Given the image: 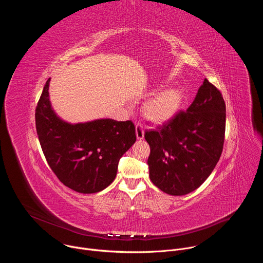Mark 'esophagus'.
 Segmentation results:
<instances>
[{
    "instance_id": "esophagus-1",
    "label": "esophagus",
    "mask_w": 263,
    "mask_h": 263,
    "mask_svg": "<svg viewBox=\"0 0 263 263\" xmlns=\"http://www.w3.org/2000/svg\"><path fill=\"white\" fill-rule=\"evenodd\" d=\"M135 130H136V137H137V139H142L144 137V131H143L142 125L137 123L136 126H135Z\"/></svg>"
}]
</instances>
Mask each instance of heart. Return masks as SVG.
I'll use <instances>...</instances> for the list:
<instances>
[{
  "label": "heart",
  "instance_id": "obj_1",
  "mask_svg": "<svg viewBox=\"0 0 263 263\" xmlns=\"http://www.w3.org/2000/svg\"><path fill=\"white\" fill-rule=\"evenodd\" d=\"M182 92L178 88H170L156 93L144 107V116L155 124H162L173 119L182 103Z\"/></svg>",
  "mask_w": 263,
  "mask_h": 263
}]
</instances>
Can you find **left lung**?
<instances>
[{
	"mask_svg": "<svg viewBox=\"0 0 263 263\" xmlns=\"http://www.w3.org/2000/svg\"><path fill=\"white\" fill-rule=\"evenodd\" d=\"M226 104L207 79L193 104L157 130L144 133L151 153L149 179L163 193L183 196L197 190L214 170L222 152Z\"/></svg>",
	"mask_w": 263,
	"mask_h": 263,
	"instance_id": "left-lung-1",
	"label": "left lung"
}]
</instances>
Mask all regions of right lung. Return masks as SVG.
<instances>
[{"mask_svg":"<svg viewBox=\"0 0 263 263\" xmlns=\"http://www.w3.org/2000/svg\"><path fill=\"white\" fill-rule=\"evenodd\" d=\"M46 82L35 110L36 132L53 173L65 186L81 194L105 190L116 179L121 157L136 140L131 121L110 119L71 125L51 107Z\"/></svg>","mask_w":263,"mask_h":263,"instance_id":"add662e5","label":"right lung"}]
</instances>
